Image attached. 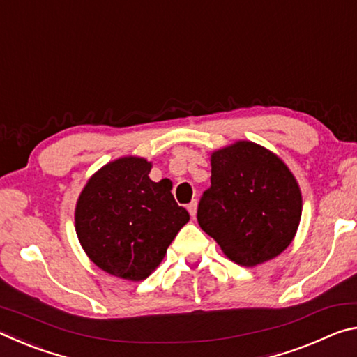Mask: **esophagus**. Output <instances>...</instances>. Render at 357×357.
<instances>
[{"instance_id":"34e87169","label":"esophagus","mask_w":357,"mask_h":357,"mask_svg":"<svg viewBox=\"0 0 357 357\" xmlns=\"http://www.w3.org/2000/svg\"><path fill=\"white\" fill-rule=\"evenodd\" d=\"M187 211H189V214H190L192 217L197 215V202H195V200L187 204Z\"/></svg>"}]
</instances>
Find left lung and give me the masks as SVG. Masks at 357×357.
<instances>
[{
  "mask_svg": "<svg viewBox=\"0 0 357 357\" xmlns=\"http://www.w3.org/2000/svg\"><path fill=\"white\" fill-rule=\"evenodd\" d=\"M301 214L298 181L273 151L239 140L211 154V187L197 219L231 261L253 268L280 255Z\"/></svg>",
  "mask_w": 357,
  "mask_h": 357,
  "instance_id": "left-lung-1",
  "label": "left lung"
}]
</instances>
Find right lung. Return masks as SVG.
<instances>
[{
    "instance_id": "right-lung-1",
    "label": "right lung",
    "mask_w": 357,
    "mask_h": 357,
    "mask_svg": "<svg viewBox=\"0 0 357 357\" xmlns=\"http://www.w3.org/2000/svg\"><path fill=\"white\" fill-rule=\"evenodd\" d=\"M151 168L137 155L108 162L88 179L75 206V231L88 258L130 282L153 273L190 219L174 202L172 184L148 176Z\"/></svg>"
}]
</instances>
